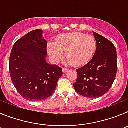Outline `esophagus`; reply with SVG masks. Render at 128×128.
<instances>
[{
	"instance_id": "1",
	"label": "esophagus",
	"mask_w": 128,
	"mask_h": 128,
	"mask_svg": "<svg viewBox=\"0 0 128 128\" xmlns=\"http://www.w3.org/2000/svg\"><path fill=\"white\" fill-rule=\"evenodd\" d=\"M69 70L68 69H66V68H63V72H64V73H65V72H68V71Z\"/></svg>"
}]
</instances>
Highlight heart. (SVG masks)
<instances>
[{
	"mask_svg": "<svg viewBox=\"0 0 128 128\" xmlns=\"http://www.w3.org/2000/svg\"><path fill=\"white\" fill-rule=\"evenodd\" d=\"M94 36L81 32H71L62 35L55 43L47 45V52L54 62L63 60L66 52L67 60L73 66L84 65L92 58L96 50Z\"/></svg>",
	"mask_w": 128,
	"mask_h": 128,
	"instance_id": "b5f03b06",
	"label": "heart"
}]
</instances>
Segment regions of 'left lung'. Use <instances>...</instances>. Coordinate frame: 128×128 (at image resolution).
I'll return each mask as SVG.
<instances>
[{
	"label": "left lung",
	"instance_id": "1",
	"mask_svg": "<svg viewBox=\"0 0 128 128\" xmlns=\"http://www.w3.org/2000/svg\"><path fill=\"white\" fill-rule=\"evenodd\" d=\"M97 48L90 62L76 70L78 78L74 84L79 94L89 98L103 96L110 89L117 74V51L114 44L93 32Z\"/></svg>",
	"mask_w": 128,
	"mask_h": 128
}]
</instances>
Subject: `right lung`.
<instances>
[{
  "instance_id": "right-lung-1",
  "label": "right lung",
  "mask_w": 128,
  "mask_h": 128,
  "mask_svg": "<svg viewBox=\"0 0 128 128\" xmlns=\"http://www.w3.org/2000/svg\"><path fill=\"white\" fill-rule=\"evenodd\" d=\"M47 40L43 30H33L13 46L10 58V73L15 88L24 99L39 101L54 93L63 71L46 62Z\"/></svg>"
}]
</instances>
